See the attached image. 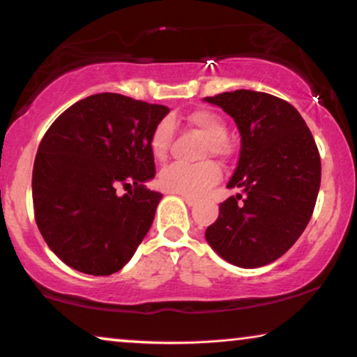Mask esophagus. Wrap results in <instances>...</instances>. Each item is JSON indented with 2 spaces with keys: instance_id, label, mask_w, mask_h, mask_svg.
Here are the masks:
<instances>
[{
  "instance_id": "esophagus-1",
  "label": "esophagus",
  "mask_w": 357,
  "mask_h": 357,
  "mask_svg": "<svg viewBox=\"0 0 357 357\" xmlns=\"http://www.w3.org/2000/svg\"><path fill=\"white\" fill-rule=\"evenodd\" d=\"M182 199L185 203L188 204V206H195L197 204V198H192V197H182Z\"/></svg>"
}]
</instances>
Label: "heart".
<instances>
[{"label": "heart", "mask_w": 357, "mask_h": 357, "mask_svg": "<svg viewBox=\"0 0 357 357\" xmlns=\"http://www.w3.org/2000/svg\"><path fill=\"white\" fill-rule=\"evenodd\" d=\"M187 121L190 126L199 131L208 144L204 146V154L211 153L214 155H222L226 153V146L222 141L226 139L227 130L224 121L211 110L197 109L188 114ZM170 138H172V126L169 120L159 121L151 133L149 148L151 153L158 160L167 158ZM221 178V170L211 160H204L199 164H182L175 162L162 169L159 175V183L164 190L170 193L182 195V197H199L211 188Z\"/></svg>", "instance_id": "heart-1"}]
</instances>
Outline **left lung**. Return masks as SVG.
I'll return each mask as SVG.
<instances>
[{"label": "left lung", "instance_id": "1", "mask_svg": "<svg viewBox=\"0 0 357 357\" xmlns=\"http://www.w3.org/2000/svg\"><path fill=\"white\" fill-rule=\"evenodd\" d=\"M229 114L241 131V158L227 188L241 190L219 206L206 241L241 268L275 261L309 224L320 188L315 139L289 102L238 89L204 97Z\"/></svg>", "mask_w": 357, "mask_h": 357}]
</instances>
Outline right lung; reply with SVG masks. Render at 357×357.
Returning <instances> with one entry per match:
<instances>
[{
  "label": "right lung",
  "mask_w": 357,
  "mask_h": 357,
  "mask_svg": "<svg viewBox=\"0 0 357 357\" xmlns=\"http://www.w3.org/2000/svg\"><path fill=\"white\" fill-rule=\"evenodd\" d=\"M165 105L94 94L66 109L38 144L33 214L52 252L75 270L109 276L123 268L153 224L162 195L149 139ZM130 188L125 195L118 188Z\"/></svg>",
  "instance_id": "1"
}]
</instances>
